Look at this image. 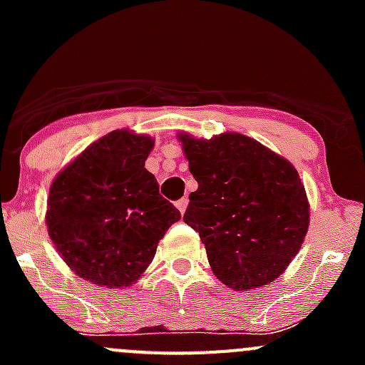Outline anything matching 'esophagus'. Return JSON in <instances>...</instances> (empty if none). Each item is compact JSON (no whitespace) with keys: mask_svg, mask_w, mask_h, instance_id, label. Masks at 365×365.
Segmentation results:
<instances>
[{"mask_svg":"<svg viewBox=\"0 0 365 365\" xmlns=\"http://www.w3.org/2000/svg\"><path fill=\"white\" fill-rule=\"evenodd\" d=\"M176 208L180 210V213H183L187 210V205H189V200H187V197H182V200H178L176 201Z\"/></svg>","mask_w":365,"mask_h":365,"instance_id":"1","label":"esophagus"}]
</instances>
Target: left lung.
<instances>
[{
  "label": "left lung",
  "mask_w": 365,
  "mask_h": 365,
  "mask_svg": "<svg viewBox=\"0 0 365 365\" xmlns=\"http://www.w3.org/2000/svg\"><path fill=\"white\" fill-rule=\"evenodd\" d=\"M197 182L183 222L200 233L212 272L235 292L272 284L300 251L309 201L295 165L238 132L178 134Z\"/></svg>",
  "instance_id": "1"
}]
</instances>
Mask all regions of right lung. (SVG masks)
<instances>
[{
    "label": "right lung",
    "instance_id": "add662e5",
    "mask_svg": "<svg viewBox=\"0 0 365 365\" xmlns=\"http://www.w3.org/2000/svg\"><path fill=\"white\" fill-rule=\"evenodd\" d=\"M155 139L121 128L91 143L53 180L46 224L76 275L98 286L130 288L155 257L180 212L145 168Z\"/></svg>",
    "mask_w": 365,
    "mask_h": 365
}]
</instances>
